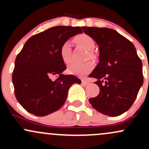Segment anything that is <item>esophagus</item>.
Returning a JSON list of instances; mask_svg holds the SVG:
<instances>
[{"label": "esophagus", "instance_id": "obj_1", "mask_svg": "<svg viewBox=\"0 0 149 149\" xmlns=\"http://www.w3.org/2000/svg\"><path fill=\"white\" fill-rule=\"evenodd\" d=\"M88 82L87 81V80H84V79L82 80V85H86L87 84H88Z\"/></svg>", "mask_w": 149, "mask_h": 149}]
</instances>
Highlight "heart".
<instances>
[{"mask_svg":"<svg viewBox=\"0 0 149 149\" xmlns=\"http://www.w3.org/2000/svg\"><path fill=\"white\" fill-rule=\"evenodd\" d=\"M75 41L78 45H81L85 49L88 50L87 58L90 57L93 59L95 57L92 51L95 47V42L91 36L85 33L80 34L75 38ZM59 54L61 59L65 64H69L71 62V47L69 41H65L61 45ZM93 68V63L90 61L83 63H73L68 67V72L77 76L83 77L91 72Z\"/></svg>","mask_w":149,"mask_h":149,"instance_id":"b5f03b06","label":"heart"}]
</instances>
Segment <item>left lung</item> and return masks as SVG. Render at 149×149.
Segmentation results:
<instances>
[{"mask_svg":"<svg viewBox=\"0 0 149 149\" xmlns=\"http://www.w3.org/2000/svg\"><path fill=\"white\" fill-rule=\"evenodd\" d=\"M96 41L100 62L89 76L97 78L98 96L89 100L97 111L118 116L127 111L143 85L142 63L132 42L111 29L82 27Z\"/></svg>","mask_w":149,"mask_h":149,"instance_id":"obj_1","label":"left lung"}]
</instances>
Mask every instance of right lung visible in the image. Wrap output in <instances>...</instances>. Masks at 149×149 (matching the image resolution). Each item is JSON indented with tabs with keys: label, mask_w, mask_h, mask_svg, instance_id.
<instances>
[{
	"label": "right lung",
	"mask_w": 149,
	"mask_h": 149,
	"mask_svg": "<svg viewBox=\"0 0 149 149\" xmlns=\"http://www.w3.org/2000/svg\"><path fill=\"white\" fill-rule=\"evenodd\" d=\"M81 33L79 26H57L26 42L15 59L12 78L16 99L27 111L45 116L59 110L70 87L81 83L75 76L62 74L66 66L59 54L65 41Z\"/></svg>",
	"instance_id": "obj_1"
}]
</instances>
